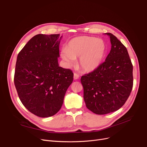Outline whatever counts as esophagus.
Masks as SVG:
<instances>
[{
  "label": "esophagus",
  "mask_w": 147,
  "mask_h": 147,
  "mask_svg": "<svg viewBox=\"0 0 147 147\" xmlns=\"http://www.w3.org/2000/svg\"><path fill=\"white\" fill-rule=\"evenodd\" d=\"M80 77V75L78 74H77L76 73H74V78L75 80H78Z\"/></svg>",
  "instance_id": "esophagus-1"
}]
</instances>
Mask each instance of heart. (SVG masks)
<instances>
[{
    "mask_svg": "<svg viewBox=\"0 0 147 147\" xmlns=\"http://www.w3.org/2000/svg\"><path fill=\"white\" fill-rule=\"evenodd\" d=\"M106 45L101 39L92 36H80L69 41L66 50L61 52V57L71 65L74 59L80 57L78 66L82 71L92 72L102 64L105 55Z\"/></svg>",
    "mask_w": 147,
    "mask_h": 147,
    "instance_id": "b5f03b06",
    "label": "heart"
}]
</instances>
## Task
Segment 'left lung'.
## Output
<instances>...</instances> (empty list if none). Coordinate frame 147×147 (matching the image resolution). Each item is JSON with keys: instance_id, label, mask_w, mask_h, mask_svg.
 <instances>
[{"instance_id": "8db88e82", "label": "left lung", "mask_w": 147, "mask_h": 147, "mask_svg": "<svg viewBox=\"0 0 147 147\" xmlns=\"http://www.w3.org/2000/svg\"><path fill=\"white\" fill-rule=\"evenodd\" d=\"M110 53L94 71L81 76L84 99L93 113L103 115L121 108L134 84L133 65L127 48L111 33Z\"/></svg>"}]
</instances>
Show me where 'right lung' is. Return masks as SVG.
Instances as JSON below:
<instances>
[{
    "label": "right lung",
    "instance_id": "obj_1",
    "mask_svg": "<svg viewBox=\"0 0 147 147\" xmlns=\"http://www.w3.org/2000/svg\"><path fill=\"white\" fill-rule=\"evenodd\" d=\"M60 34H38L18 54L14 84L26 109L39 117H51L60 109L74 74L59 66Z\"/></svg>",
    "mask_w": 147,
    "mask_h": 147
}]
</instances>
